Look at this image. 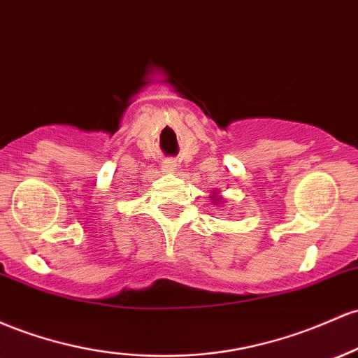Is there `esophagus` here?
<instances>
[{
    "label": "esophagus",
    "mask_w": 358,
    "mask_h": 358,
    "mask_svg": "<svg viewBox=\"0 0 358 358\" xmlns=\"http://www.w3.org/2000/svg\"><path fill=\"white\" fill-rule=\"evenodd\" d=\"M175 166H176V163H175V161H173V159H166V161H164V163H163V168H164V170H166V171H173V170H175Z\"/></svg>",
    "instance_id": "esophagus-1"
}]
</instances>
